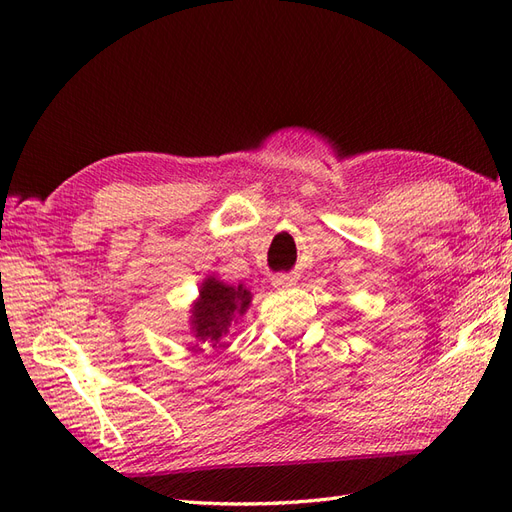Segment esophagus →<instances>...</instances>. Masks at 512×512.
I'll list each match as a JSON object with an SVG mask.
<instances>
[{
    "label": "esophagus",
    "instance_id": "esophagus-1",
    "mask_svg": "<svg viewBox=\"0 0 512 512\" xmlns=\"http://www.w3.org/2000/svg\"><path fill=\"white\" fill-rule=\"evenodd\" d=\"M271 284H273V288H277V290L292 288L294 284H297V277L288 275V273H280V275H273V277H271Z\"/></svg>",
    "mask_w": 512,
    "mask_h": 512
}]
</instances>
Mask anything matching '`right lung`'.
I'll list each match as a JSON object with an SVG mask.
<instances>
[{
	"label": "right lung",
	"mask_w": 512,
	"mask_h": 512,
	"mask_svg": "<svg viewBox=\"0 0 512 512\" xmlns=\"http://www.w3.org/2000/svg\"><path fill=\"white\" fill-rule=\"evenodd\" d=\"M252 303V292L243 284H228L209 275L198 288V297L190 307V331L196 342L220 348V339Z\"/></svg>",
	"instance_id": "1"
}]
</instances>
